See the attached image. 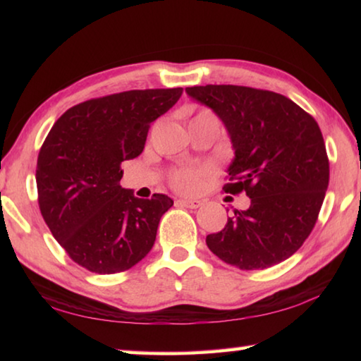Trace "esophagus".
Here are the masks:
<instances>
[{
	"label": "esophagus",
	"instance_id": "esophagus-1",
	"mask_svg": "<svg viewBox=\"0 0 361 361\" xmlns=\"http://www.w3.org/2000/svg\"><path fill=\"white\" fill-rule=\"evenodd\" d=\"M178 202L183 207H186V209H199V207L202 205V202H200V200H195V199H180Z\"/></svg>",
	"mask_w": 361,
	"mask_h": 361
}]
</instances>
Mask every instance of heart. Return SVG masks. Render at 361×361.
Instances as JSON below:
<instances>
[{
  "instance_id": "obj_1",
  "label": "heart",
  "mask_w": 361,
  "mask_h": 361,
  "mask_svg": "<svg viewBox=\"0 0 361 361\" xmlns=\"http://www.w3.org/2000/svg\"><path fill=\"white\" fill-rule=\"evenodd\" d=\"M197 116H210V118H213L209 111H202ZM199 176H200V173L197 172V170H181V172L173 173L172 185H173V188L178 189V191L192 192L199 188V183H200Z\"/></svg>"
}]
</instances>
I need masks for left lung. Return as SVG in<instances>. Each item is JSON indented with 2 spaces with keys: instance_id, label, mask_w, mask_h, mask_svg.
<instances>
[{
  "instance_id": "1",
  "label": "left lung",
  "mask_w": 361,
  "mask_h": 361,
  "mask_svg": "<svg viewBox=\"0 0 361 361\" xmlns=\"http://www.w3.org/2000/svg\"><path fill=\"white\" fill-rule=\"evenodd\" d=\"M229 133L234 159L224 192H245L224 229L207 235L219 259L242 271L267 269L296 253L312 232L329 181L320 127L295 102L271 90L207 84L186 87Z\"/></svg>"
}]
</instances>
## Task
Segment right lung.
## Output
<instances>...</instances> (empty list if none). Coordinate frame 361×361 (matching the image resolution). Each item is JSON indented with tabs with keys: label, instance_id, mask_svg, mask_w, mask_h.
Masks as SVG:
<instances>
[{
	"label": "right lung",
	"instance_id": "obj_1",
	"mask_svg": "<svg viewBox=\"0 0 361 361\" xmlns=\"http://www.w3.org/2000/svg\"><path fill=\"white\" fill-rule=\"evenodd\" d=\"M181 94V87L127 90L82 102L60 116L42 143L36 167L41 215L87 271H127L154 245L173 200L135 197L119 185L121 164L142 154L151 122Z\"/></svg>",
	"mask_w": 361,
	"mask_h": 361
}]
</instances>
